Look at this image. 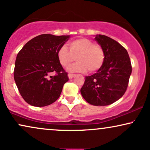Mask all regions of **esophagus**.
<instances>
[{
  "label": "esophagus",
  "instance_id": "obj_1",
  "mask_svg": "<svg viewBox=\"0 0 150 150\" xmlns=\"http://www.w3.org/2000/svg\"><path fill=\"white\" fill-rule=\"evenodd\" d=\"M75 74H68V76H69V79H72L74 78V76Z\"/></svg>",
  "mask_w": 150,
  "mask_h": 150
}]
</instances>
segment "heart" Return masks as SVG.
I'll use <instances>...</instances> for the list:
<instances>
[{
  "label": "heart",
  "mask_w": 150,
  "mask_h": 150,
  "mask_svg": "<svg viewBox=\"0 0 150 150\" xmlns=\"http://www.w3.org/2000/svg\"><path fill=\"white\" fill-rule=\"evenodd\" d=\"M69 50L65 45L59 48L57 57L60 64L64 68L71 65L74 61L78 62L69 68L72 72H95L100 69L105 61V52L99 44L86 38H80L68 43Z\"/></svg>",
  "instance_id": "b5f03b06"
}]
</instances>
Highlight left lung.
<instances>
[{
	"label": "left lung",
	"instance_id": "left-lung-1",
	"mask_svg": "<svg viewBox=\"0 0 150 150\" xmlns=\"http://www.w3.org/2000/svg\"><path fill=\"white\" fill-rule=\"evenodd\" d=\"M95 39L104 50V63L97 73L86 76L81 93L90 104L107 106L125 93L132 67L126 49L117 41L103 35Z\"/></svg>",
	"mask_w": 150,
	"mask_h": 150
}]
</instances>
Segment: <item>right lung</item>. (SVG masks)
<instances>
[{"label": "right lung", "mask_w": 150, "mask_h": 150, "mask_svg": "<svg viewBox=\"0 0 150 150\" xmlns=\"http://www.w3.org/2000/svg\"><path fill=\"white\" fill-rule=\"evenodd\" d=\"M69 35H40L27 42L18 53L14 78L21 97L33 106H46L60 96L68 74L59 62L57 52ZM52 72L56 74L50 75Z\"/></svg>", "instance_id": "obj_1"}]
</instances>
